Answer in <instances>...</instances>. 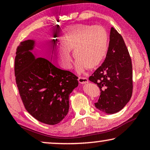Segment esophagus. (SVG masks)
I'll use <instances>...</instances> for the list:
<instances>
[{
	"label": "esophagus",
	"mask_w": 150,
	"mask_h": 150,
	"mask_svg": "<svg viewBox=\"0 0 150 150\" xmlns=\"http://www.w3.org/2000/svg\"><path fill=\"white\" fill-rule=\"evenodd\" d=\"M78 81H79V83H81V84H85V83H88V79L86 77H79L78 78Z\"/></svg>",
	"instance_id": "34e87169"
}]
</instances>
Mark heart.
I'll return each mask as SVG.
<instances>
[{
  "instance_id": "heart-1",
  "label": "heart",
  "mask_w": 150,
  "mask_h": 150,
  "mask_svg": "<svg viewBox=\"0 0 150 150\" xmlns=\"http://www.w3.org/2000/svg\"><path fill=\"white\" fill-rule=\"evenodd\" d=\"M62 45L57 47L58 62L65 69L72 67V57L76 60L79 73L86 69H94L104 60L108 50V37L100 26L76 25L69 28L61 36Z\"/></svg>"
}]
</instances>
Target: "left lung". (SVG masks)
Here are the masks:
<instances>
[{
  "instance_id": "8db88e82",
  "label": "left lung",
  "mask_w": 150,
  "mask_h": 150,
  "mask_svg": "<svg viewBox=\"0 0 150 150\" xmlns=\"http://www.w3.org/2000/svg\"><path fill=\"white\" fill-rule=\"evenodd\" d=\"M109 39L104 62L89 80L96 83L101 92L95 107L103 113L113 114L122 110L131 98L132 67L123 38L113 27Z\"/></svg>"
}]
</instances>
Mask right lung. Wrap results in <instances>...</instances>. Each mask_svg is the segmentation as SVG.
Instances as JSON below:
<instances>
[{"mask_svg": "<svg viewBox=\"0 0 150 150\" xmlns=\"http://www.w3.org/2000/svg\"><path fill=\"white\" fill-rule=\"evenodd\" d=\"M35 46V40L29 39L17 48V86L27 111L42 123L55 125L69 112V95L78 86V77L36 56L32 52Z\"/></svg>", "mask_w": 150, "mask_h": 150, "instance_id": "add662e5", "label": "right lung"}]
</instances>
